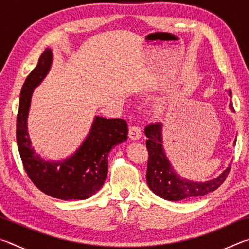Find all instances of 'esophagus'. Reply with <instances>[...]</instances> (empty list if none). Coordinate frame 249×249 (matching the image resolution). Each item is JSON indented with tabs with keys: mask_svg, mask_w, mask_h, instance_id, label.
Segmentation results:
<instances>
[{
	"mask_svg": "<svg viewBox=\"0 0 249 249\" xmlns=\"http://www.w3.org/2000/svg\"><path fill=\"white\" fill-rule=\"evenodd\" d=\"M128 136L130 140H133V141L140 140V138L142 137V129L140 126H136V125L130 126L129 130H128Z\"/></svg>",
	"mask_w": 249,
	"mask_h": 249,
	"instance_id": "esophagus-1",
	"label": "esophagus"
}]
</instances>
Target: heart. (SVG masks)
Listing matches in <instances>:
<instances>
[{
    "instance_id": "b5f03b06",
    "label": "heart",
    "mask_w": 249,
    "mask_h": 249,
    "mask_svg": "<svg viewBox=\"0 0 249 249\" xmlns=\"http://www.w3.org/2000/svg\"><path fill=\"white\" fill-rule=\"evenodd\" d=\"M163 111H165V107H163L162 104H159L157 107V112L159 113V114H162Z\"/></svg>"
}]
</instances>
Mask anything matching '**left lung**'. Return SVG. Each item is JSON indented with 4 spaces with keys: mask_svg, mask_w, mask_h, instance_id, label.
I'll list each match as a JSON object with an SVG mask.
<instances>
[{
    "mask_svg": "<svg viewBox=\"0 0 249 249\" xmlns=\"http://www.w3.org/2000/svg\"><path fill=\"white\" fill-rule=\"evenodd\" d=\"M231 95L230 91V96ZM231 111H234L233 103L230 102ZM146 147L148 150L147 163V183L151 191L168 201L191 200L197 196L215 191L224 182L231 170L229 166L215 179L197 182L182 179L174 170L162 147V124H149L145 128Z\"/></svg>",
    "mask_w": 249,
    "mask_h": 249,
    "instance_id": "obj_1",
    "label": "left lung"
}]
</instances>
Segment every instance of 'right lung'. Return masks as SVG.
Instances as JSON below:
<instances>
[{"label": "right lung", "mask_w": 249, "mask_h": 249, "mask_svg": "<svg viewBox=\"0 0 249 249\" xmlns=\"http://www.w3.org/2000/svg\"><path fill=\"white\" fill-rule=\"evenodd\" d=\"M52 64L53 52L46 48L22 87L16 121L18 151L25 171L40 191L60 200H86L104 184L108 154L113 147L127 140V123L123 119L95 116L89 135L69 158L60 161L41 158L32 147L27 117L33 91L47 75Z\"/></svg>", "instance_id": "obj_1"}]
</instances>
